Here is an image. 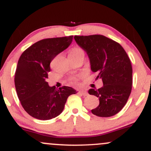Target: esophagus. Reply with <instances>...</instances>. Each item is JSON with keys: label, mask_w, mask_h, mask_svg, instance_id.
<instances>
[{"label": "esophagus", "mask_w": 151, "mask_h": 151, "mask_svg": "<svg viewBox=\"0 0 151 151\" xmlns=\"http://www.w3.org/2000/svg\"><path fill=\"white\" fill-rule=\"evenodd\" d=\"M79 93H80L81 95H83L84 96H88V93L86 92V91H79Z\"/></svg>", "instance_id": "34e87169"}]
</instances>
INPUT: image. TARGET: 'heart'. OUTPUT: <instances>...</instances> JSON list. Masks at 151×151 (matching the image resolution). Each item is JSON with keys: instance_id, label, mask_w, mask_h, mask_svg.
I'll list each match as a JSON object with an SVG mask.
<instances>
[{"instance_id": "heart-1", "label": "heart", "mask_w": 151, "mask_h": 151, "mask_svg": "<svg viewBox=\"0 0 151 151\" xmlns=\"http://www.w3.org/2000/svg\"><path fill=\"white\" fill-rule=\"evenodd\" d=\"M84 51L80 47H74L72 48L70 52V58H75V57L79 56V55H84Z\"/></svg>"}]
</instances>
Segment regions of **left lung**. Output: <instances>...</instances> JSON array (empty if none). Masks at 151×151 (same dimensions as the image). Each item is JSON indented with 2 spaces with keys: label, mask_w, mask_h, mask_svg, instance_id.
Segmentation results:
<instances>
[{
  "label": "left lung",
  "mask_w": 151,
  "mask_h": 151,
  "mask_svg": "<svg viewBox=\"0 0 151 151\" xmlns=\"http://www.w3.org/2000/svg\"><path fill=\"white\" fill-rule=\"evenodd\" d=\"M76 42L89 56L91 70L101 79L104 85L91 89L89 93L97 96L99 105L91 113L99 117L116 115L124 107L132 89V65L123 47L101 35L74 36Z\"/></svg>",
  "instance_id": "obj_1"
}]
</instances>
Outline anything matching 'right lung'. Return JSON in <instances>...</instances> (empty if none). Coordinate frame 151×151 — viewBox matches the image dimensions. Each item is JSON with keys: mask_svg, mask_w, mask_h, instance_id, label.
<instances>
[{"mask_svg": "<svg viewBox=\"0 0 151 151\" xmlns=\"http://www.w3.org/2000/svg\"><path fill=\"white\" fill-rule=\"evenodd\" d=\"M73 35L43 39L22 53L15 73V86L22 106L29 115L40 120H50L60 115L67 98L77 93L70 86L56 89L47 79L50 63L67 49Z\"/></svg>", "mask_w": 151, "mask_h": 151, "instance_id": "right-lung-1", "label": "right lung"}]
</instances>
